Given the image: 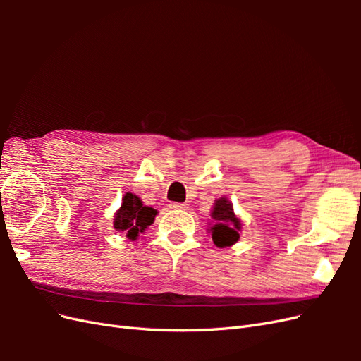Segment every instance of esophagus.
<instances>
[{
	"instance_id": "obj_1",
	"label": "esophagus",
	"mask_w": 361,
	"mask_h": 361,
	"mask_svg": "<svg viewBox=\"0 0 361 361\" xmlns=\"http://www.w3.org/2000/svg\"><path fill=\"white\" fill-rule=\"evenodd\" d=\"M170 207L171 209H187V204L185 203H170Z\"/></svg>"
}]
</instances>
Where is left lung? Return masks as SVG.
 <instances>
[{
	"mask_svg": "<svg viewBox=\"0 0 361 361\" xmlns=\"http://www.w3.org/2000/svg\"><path fill=\"white\" fill-rule=\"evenodd\" d=\"M211 226V236L216 247L224 248L233 245L239 239L241 231V220L233 214V206L227 199L221 197L215 202Z\"/></svg>",
	"mask_w": 361,
	"mask_h": 361,
	"instance_id": "1",
	"label": "left lung"
}]
</instances>
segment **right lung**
<instances>
[{
    "instance_id": "right-lung-1",
    "label": "right lung",
    "mask_w": 361,
    "mask_h": 361,
    "mask_svg": "<svg viewBox=\"0 0 361 361\" xmlns=\"http://www.w3.org/2000/svg\"><path fill=\"white\" fill-rule=\"evenodd\" d=\"M157 214L154 207L145 206L135 194L126 192L122 206L114 215V228L126 233L129 239H137L138 233L154 223Z\"/></svg>"
}]
</instances>
